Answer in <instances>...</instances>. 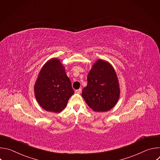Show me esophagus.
Wrapping results in <instances>:
<instances>
[{
	"instance_id": "esophagus-1",
	"label": "esophagus",
	"mask_w": 160,
	"mask_h": 160,
	"mask_svg": "<svg viewBox=\"0 0 160 160\" xmlns=\"http://www.w3.org/2000/svg\"><path fill=\"white\" fill-rule=\"evenodd\" d=\"M75 93H77V94H80L81 92H82V89L81 88H79V89H78V90H76L75 91Z\"/></svg>"
}]
</instances>
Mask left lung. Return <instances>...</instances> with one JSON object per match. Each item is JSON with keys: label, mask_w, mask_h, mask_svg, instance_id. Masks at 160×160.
Segmentation results:
<instances>
[{"label": "left lung", "mask_w": 160, "mask_h": 160, "mask_svg": "<svg viewBox=\"0 0 160 160\" xmlns=\"http://www.w3.org/2000/svg\"><path fill=\"white\" fill-rule=\"evenodd\" d=\"M82 96L94 111H108L115 106L120 97V87L117 73L111 64L98 59L93 64Z\"/></svg>", "instance_id": "obj_1"}]
</instances>
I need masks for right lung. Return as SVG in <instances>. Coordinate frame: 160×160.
<instances>
[{
    "label": "right lung",
    "instance_id": "right-lung-1",
    "mask_svg": "<svg viewBox=\"0 0 160 160\" xmlns=\"http://www.w3.org/2000/svg\"><path fill=\"white\" fill-rule=\"evenodd\" d=\"M35 95L40 106L48 111L59 112L74 94L70 78L58 59L48 61L35 82Z\"/></svg>",
    "mask_w": 160,
    "mask_h": 160
}]
</instances>
